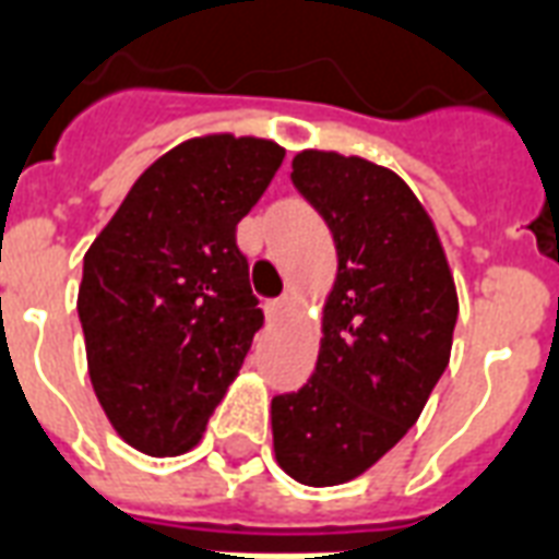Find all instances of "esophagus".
<instances>
[{
    "instance_id": "esophagus-1",
    "label": "esophagus",
    "mask_w": 559,
    "mask_h": 559,
    "mask_svg": "<svg viewBox=\"0 0 559 559\" xmlns=\"http://www.w3.org/2000/svg\"><path fill=\"white\" fill-rule=\"evenodd\" d=\"M290 305H293L290 296H278V299H269L266 301V317H269V320H281L284 313L290 311Z\"/></svg>"
}]
</instances>
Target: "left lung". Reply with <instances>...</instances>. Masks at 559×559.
Here are the masks:
<instances>
[{"label":"left lung","instance_id":"obj_1","mask_svg":"<svg viewBox=\"0 0 559 559\" xmlns=\"http://www.w3.org/2000/svg\"><path fill=\"white\" fill-rule=\"evenodd\" d=\"M290 177L332 230L337 281L313 376L272 400V441L293 479L337 486L415 427L448 370L459 301L436 227L394 171L301 151Z\"/></svg>","mask_w":559,"mask_h":559}]
</instances>
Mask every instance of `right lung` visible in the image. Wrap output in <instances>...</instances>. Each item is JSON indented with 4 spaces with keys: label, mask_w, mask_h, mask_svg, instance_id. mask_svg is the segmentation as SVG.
I'll return each mask as SVG.
<instances>
[{
    "label": "right lung",
    "mask_w": 559,
    "mask_h": 559,
    "mask_svg": "<svg viewBox=\"0 0 559 559\" xmlns=\"http://www.w3.org/2000/svg\"><path fill=\"white\" fill-rule=\"evenodd\" d=\"M281 163L266 139L177 144L91 242L76 301L91 384L142 453L195 448L263 325L237 225Z\"/></svg>",
    "instance_id": "obj_1"
}]
</instances>
